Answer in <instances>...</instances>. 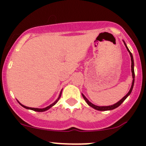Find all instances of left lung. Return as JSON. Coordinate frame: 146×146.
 <instances>
[{
  "label": "left lung",
  "instance_id": "1",
  "mask_svg": "<svg viewBox=\"0 0 146 146\" xmlns=\"http://www.w3.org/2000/svg\"><path fill=\"white\" fill-rule=\"evenodd\" d=\"M123 43H124V45L125 46H126V49H127V51H129V54H130V56H131V73H132V78H133V81H132V85H131V87L130 90H129V92H128L127 94H126V95H125L124 97H123V98H122L121 100H120L119 102H117V103H115L114 104H113V105H110V106H98V105H95V104H92V103H91L88 100V99H87L86 98H85V95H83V94L82 93V97H83L84 100H85V102H87V104H88L89 106H90L91 107H92L93 109H95V110H98V111H108V110H114V109H116L117 107H118L119 106H120L121 104H122V102H123V101L125 100L126 99V98H128V97L130 95V94L132 92V90H133V85H134V78H135V73H134V61H133V55H132V54L131 53V51H129V48L127 47V46H126V43H125L124 41H123Z\"/></svg>",
  "mask_w": 146,
  "mask_h": 146
}]
</instances>
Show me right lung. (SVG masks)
<instances>
[{"instance_id":"add662e5","label":"right lung","mask_w":146,"mask_h":146,"mask_svg":"<svg viewBox=\"0 0 146 146\" xmlns=\"http://www.w3.org/2000/svg\"><path fill=\"white\" fill-rule=\"evenodd\" d=\"M62 90H63V89L61 90V92H60L59 95H58V98H57V99H56V100L55 102H54V103H52V104H50L49 106H48V107H45V108H33V107H26V106L23 105V104H22L21 103H20V102H19L18 100H17V102H18V103H19V104H20V105L22 106V107H24V108H25V109H27V110H33V111H39V112H42V111H46V110H49L50 108H51V107H52L53 106H54V105H55V104H56V103H57V102L58 101V100H59V99H60V98H61V93H62Z\"/></svg>"}]
</instances>
